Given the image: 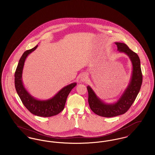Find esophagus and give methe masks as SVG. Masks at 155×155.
Instances as JSON below:
<instances>
[{
  "instance_id": "1",
  "label": "esophagus",
  "mask_w": 155,
  "mask_h": 155,
  "mask_svg": "<svg viewBox=\"0 0 155 155\" xmlns=\"http://www.w3.org/2000/svg\"><path fill=\"white\" fill-rule=\"evenodd\" d=\"M87 78H88V76L86 74H82L80 77V80L82 82L85 81L87 80Z\"/></svg>"
}]
</instances>
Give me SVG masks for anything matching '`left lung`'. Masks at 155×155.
<instances>
[{
  "label": "left lung",
  "instance_id": "1",
  "mask_svg": "<svg viewBox=\"0 0 155 155\" xmlns=\"http://www.w3.org/2000/svg\"><path fill=\"white\" fill-rule=\"evenodd\" d=\"M119 52L124 53L129 57L132 64L131 78L127 88L116 102L106 104L100 99L90 86H87L88 103L91 110L97 115L103 117H114L127 112L140 91L142 83L140 61L138 55L123 43H115Z\"/></svg>",
  "mask_w": 155,
  "mask_h": 155
}]
</instances>
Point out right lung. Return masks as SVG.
Returning <instances> with one entry per match:
<instances>
[{
  "label": "right lung",
  "mask_w": 155,
  "mask_h": 155,
  "mask_svg": "<svg viewBox=\"0 0 155 155\" xmlns=\"http://www.w3.org/2000/svg\"><path fill=\"white\" fill-rule=\"evenodd\" d=\"M37 46L26 51L20 58L15 74V85L22 103L31 114L38 117H50L58 114L64 109L67 97L77 83L74 82L64 87L53 97L47 100H38L31 95L23 85L22 73L26 58Z\"/></svg>",
  "instance_id": "1"
}]
</instances>
